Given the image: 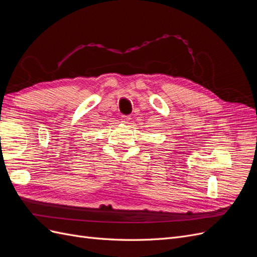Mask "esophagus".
Masks as SVG:
<instances>
[{
	"instance_id": "obj_1",
	"label": "esophagus",
	"mask_w": 257,
	"mask_h": 257,
	"mask_svg": "<svg viewBox=\"0 0 257 257\" xmlns=\"http://www.w3.org/2000/svg\"><path fill=\"white\" fill-rule=\"evenodd\" d=\"M131 116L130 115H121V122L123 124H128L131 122Z\"/></svg>"
}]
</instances>
